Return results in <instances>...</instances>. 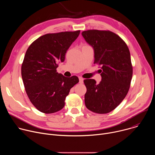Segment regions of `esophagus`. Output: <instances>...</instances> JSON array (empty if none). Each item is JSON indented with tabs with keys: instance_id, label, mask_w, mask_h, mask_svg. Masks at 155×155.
Masks as SVG:
<instances>
[{
	"instance_id": "esophagus-1",
	"label": "esophagus",
	"mask_w": 155,
	"mask_h": 155,
	"mask_svg": "<svg viewBox=\"0 0 155 155\" xmlns=\"http://www.w3.org/2000/svg\"><path fill=\"white\" fill-rule=\"evenodd\" d=\"M79 83H83V78L81 77H79Z\"/></svg>"
}]
</instances>
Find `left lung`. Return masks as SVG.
<instances>
[{
	"mask_svg": "<svg viewBox=\"0 0 155 155\" xmlns=\"http://www.w3.org/2000/svg\"><path fill=\"white\" fill-rule=\"evenodd\" d=\"M86 41L94 49V64L102 80H84L86 87V108L96 114H105L114 110L128 93L132 77L129 50L118 35L110 31L88 30L82 32Z\"/></svg>",
	"mask_w": 155,
	"mask_h": 155,
	"instance_id": "obj_1",
	"label": "left lung"
}]
</instances>
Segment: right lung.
<instances>
[{"mask_svg":"<svg viewBox=\"0 0 155 155\" xmlns=\"http://www.w3.org/2000/svg\"><path fill=\"white\" fill-rule=\"evenodd\" d=\"M80 31L43 35L28 48L21 66L25 90L31 103L40 112L53 114L61 110L71 88L79 80L57 72L58 64Z\"/></svg>","mask_w":155,"mask_h":155,"instance_id":"right-lung-1","label":"right lung"}]
</instances>
